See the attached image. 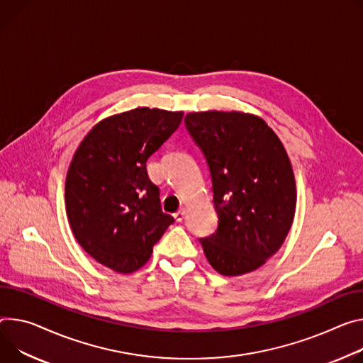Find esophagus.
<instances>
[{
  "label": "esophagus",
  "instance_id": "1",
  "mask_svg": "<svg viewBox=\"0 0 363 363\" xmlns=\"http://www.w3.org/2000/svg\"><path fill=\"white\" fill-rule=\"evenodd\" d=\"M185 214H186L185 208H181L179 211H177V213L174 214V217H175V220H177V221H182V220L185 218Z\"/></svg>",
  "mask_w": 363,
  "mask_h": 363
}]
</instances>
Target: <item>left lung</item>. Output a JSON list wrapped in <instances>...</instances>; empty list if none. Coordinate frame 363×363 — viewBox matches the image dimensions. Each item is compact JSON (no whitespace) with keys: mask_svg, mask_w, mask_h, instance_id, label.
Returning <instances> with one entry per match:
<instances>
[{"mask_svg":"<svg viewBox=\"0 0 363 363\" xmlns=\"http://www.w3.org/2000/svg\"><path fill=\"white\" fill-rule=\"evenodd\" d=\"M213 184L217 230L200 243L210 265L236 277L262 267L284 243L296 189L288 155L262 118L238 111L186 114Z\"/></svg>","mask_w":363,"mask_h":363,"instance_id":"8db88e82","label":"left lung"}]
</instances>
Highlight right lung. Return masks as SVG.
Wrapping results in <instances>:
<instances>
[{
	"instance_id": "right-lung-1",
	"label": "right lung",
	"mask_w": 363,
	"mask_h": 363,
	"mask_svg": "<svg viewBox=\"0 0 363 363\" xmlns=\"http://www.w3.org/2000/svg\"><path fill=\"white\" fill-rule=\"evenodd\" d=\"M182 111L140 107L108 117L85 136L65 184L72 233L104 267L131 274L175 220L163 213L147 159L179 127Z\"/></svg>"
}]
</instances>
